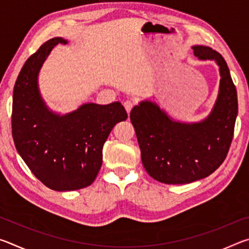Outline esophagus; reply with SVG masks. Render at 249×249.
<instances>
[{"mask_svg":"<svg viewBox=\"0 0 249 249\" xmlns=\"http://www.w3.org/2000/svg\"><path fill=\"white\" fill-rule=\"evenodd\" d=\"M123 105L126 109V112H127V114H129L130 111H132V108H133V103L130 102V101H125Z\"/></svg>","mask_w":249,"mask_h":249,"instance_id":"34e87169","label":"esophagus"}]
</instances>
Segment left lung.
<instances>
[{
  "label": "left lung",
  "mask_w": 249,
  "mask_h": 249,
  "mask_svg": "<svg viewBox=\"0 0 249 249\" xmlns=\"http://www.w3.org/2000/svg\"><path fill=\"white\" fill-rule=\"evenodd\" d=\"M200 60H214L220 70L217 99L201 122L175 121L155 102L134 107L130 122L148 175L159 182L183 184L203 179L222 165L229 153L238 112L237 92L226 61L206 46H193Z\"/></svg>",
  "instance_id": "obj_1"
}]
</instances>
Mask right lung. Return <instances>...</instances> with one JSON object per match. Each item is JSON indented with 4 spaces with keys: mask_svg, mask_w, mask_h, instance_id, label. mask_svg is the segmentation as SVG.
Wrapping results in <instances>:
<instances>
[{
    "mask_svg": "<svg viewBox=\"0 0 249 249\" xmlns=\"http://www.w3.org/2000/svg\"><path fill=\"white\" fill-rule=\"evenodd\" d=\"M61 37L46 41L29 57L16 80L12 134L20 157L46 187L54 191L86 188L102 166V149L113 127L127 119L123 105L86 103L61 115L49 109L38 88V74Z\"/></svg>",
    "mask_w": 249,
    "mask_h": 249,
    "instance_id": "right-lung-1",
    "label": "right lung"
}]
</instances>
